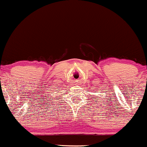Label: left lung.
<instances>
[{
  "label": "left lung",
  "instance_id": "8db88e82",
  "mask_svg": "<svg viewBox=\"0 0 147 147\" xmlns=\"http://www.w3.org/2000/svg\"><path fill=\"white\" fill-rule=\"evenodd\" d=\"M92 99H94V98H92Z\"/></svg>",
  "mask_w": 147,
  "mask_h": 147
}]
</instances>
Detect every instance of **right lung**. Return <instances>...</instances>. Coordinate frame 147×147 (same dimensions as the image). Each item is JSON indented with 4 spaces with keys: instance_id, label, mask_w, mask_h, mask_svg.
I'll return each mask as SVG.
<instances>
[{
    "instance_id": "right-lung-1",
    "label": "right lung",
    "mask_w": 147,
    "mask_h": 147,
    "mask_svg": "<svg viewBox=\"0 0 147 147\" xmlns=\"http://www.w3.org/2000/svg\"><path fill=\"white\" fill-rule=\"evenodd\" d=\"M58 99H59V98H58Z\"/></svg>"
}]
</instances>
